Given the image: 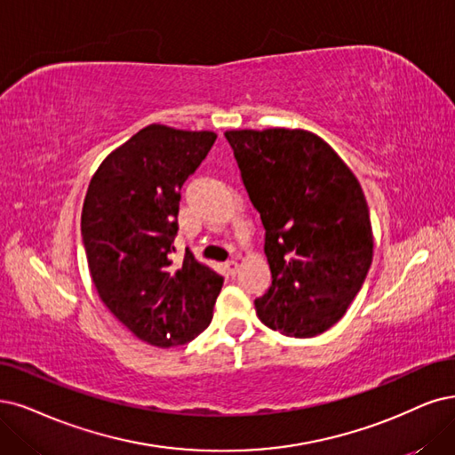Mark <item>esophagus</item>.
I'll use <instances>...</instances> for the list:
<instances>
[{"label": "esophagus", "instance_id": "1", "mask_svg": "<svg viewBox=\"0 0 455 455\" xmlns=\"http://www.w3.org/2000/svg\"><path fill=\"white\" fill-rule=\"evenodd\" d=\"M225 267H227V272H228L230 275H236L240 264H238L236 259H232V260H227V262H225Z\"/></svg>", "mask_w": 455, "mask_h": 455}]
</instances>
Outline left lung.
Segmentation results:
<instances>
[{"instance_id": "left-lung-1", "label": "left lung", "mask_w": 455, "mask_h": 455, "mask_svg": "<svg viewBox=\"0 0 455 455\" xmlns=\"http://www.w3.org/2000/svg\"><path fill=\"white\" fill-rule=\"evenodd\" d=\"M266 230L272 284L255 299L260 321L315 338L347 313L373 260L369 208L345 161L304 129L227 131Z\"/></svg>"}]
</instances>
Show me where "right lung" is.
I'll use <instances>...</instances> for the list:
<instances>
[{
    "label": "right lung",
    "instance_id": "add662e5",
    "mask_svg": "<svg viewBox=\"0 0 455 455\" xmlns=\"http://www.w3.org/2000/svg\"><path fill=\"white\" fill-rule=\"evenodd\" d=\"M217 134L148 125L93 174L82 208L92 281L110 313L139 339L185 345L212 323L223 277L191 251L172 260L180 189Z\"/></svg>",
    "mask_w": 455,
    "mask_h": 455
}]
</instances>
